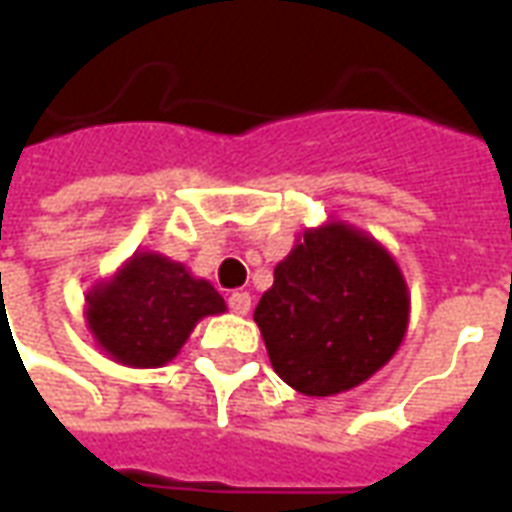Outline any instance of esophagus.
I'll use <instances>...</instances> for the list:
<instances>
[{
	"mask_svg": "<svg viewBox=\"0 0 512 512\" xmlns=\"http://www.w3.org/2000/svg\"><path fill=\"white\" fill-rule=\"evenodd\" d=\"M228 308L233 311V314H247L249 308H252V298H249V292H244V290L230 292Z\"/></svg>",
	"mask_w": 512,
	"mask_h": 512,
	"instance_id": "obj_1",
	"label": "esophagus"
}]
</instances>
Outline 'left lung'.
Instances as JSON below:
<instances>
[{"label": "left lung", "mask_w": 512, "mask_h": 512, "mask_svg": "<svg viewBox=\"0 0 512 512\" xmlns=\"http://www.w3.org/2000/svg\"><path fill=\"white\" fill-rule=\"evenodd\" d=\"M403 273L381 244L341 222L308 230L255 308L273 370L308 397L368 381L408 327Z\"/></svg>", "instance_id": "left-lung-1"}]
</instances>
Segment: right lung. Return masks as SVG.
<instances>
[{"label": "right lung", "instance_id": "right-lung-1", "mask_svg": "<svg viewBox=\"0 0 512 512\" xmlns=\"http://www.w3.org/2000/svg\"><path fill=\"white\" fill-rule=\"evenodd\" d=\"M220 311L225 300L212 284L150 252H136L112 282L88 295V325L101 349L134 368L166 365L195 322Z\"/></svg>", "mask_w": 512, "mask_h": 512}]
</instances>
